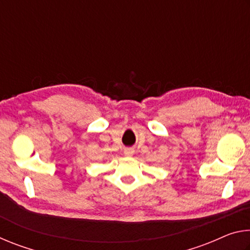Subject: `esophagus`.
Returning a JSON list of instances; mask_svg holds the SVG:
<instances>
[{"instance_id":"34e87169","label":"esophagus","mask_w":250,"mask_h":250,"mask_svg":"<svg viewBox=\"0 0 250 250\" xmlns=\"http://www.w3.org/2000/svg\"><path fill=\"white\" fill-rule=\"evenodd\" d=\"M124 153L125 156H132L134 154V149H132V147H125Z\"/></svg>"}]
</instances>
